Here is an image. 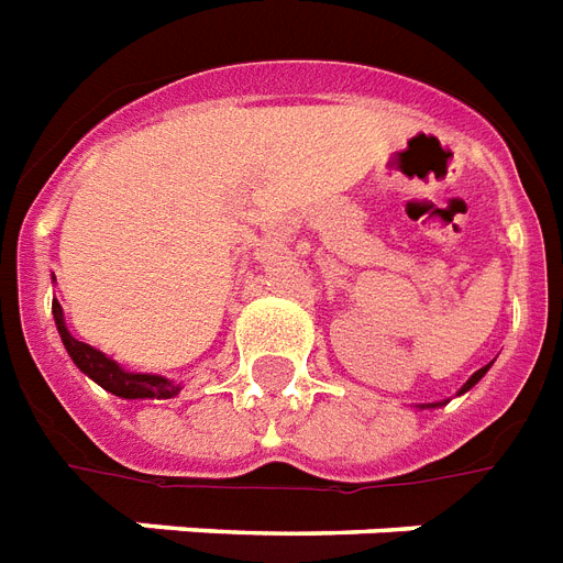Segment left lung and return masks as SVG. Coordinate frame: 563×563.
Masks as SVG:
<instances>
[{
    "label": "left lung",
    "mask_w": 563,
    "mask_h": 563,
    "mask_svg": "<svg viewBox=\"0 0 563 563\" xmlns=\"http://www.w3.org/2000/svg\"><path fill=\"white\" fill-rule=\"evenodd\" d=\"M489 366H493V364L481 366V369H477V373H474V376L460 387V390H456V397H460V394H465V390H472V387L477 385V382H481L483 376H486V369H489ZM444 402H448V399H444ZM444 402H423V406H418V409H439V406H444Z\"/></svg>",
    "instance_id": "1"
}]
</instances>
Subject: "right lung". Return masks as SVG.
<instances>
[{"mask_svg":"<svg viewBox=\"0 0 563 563\" xmlns=\"http://www.w3.org/2000/svg\"><path fill=\"white\" fill-rule=\"evenodd\" d=\"M56 280V277H53ZM53 319H56V328H59V336L65 349H68L70 361L77 364L80 373L98 382L103 390H110L112 397L122 399H173L181 390V382L176 378L157 376V373H131L124 369L119 361H112L89 343H80L77 336L70 334L68 324H65V310L62 303L53 298Z\"/></svg>","mask_w":563,"mask_h":563,"instance_id":"obj_1","label":"right lung"}]
</instances>
